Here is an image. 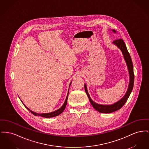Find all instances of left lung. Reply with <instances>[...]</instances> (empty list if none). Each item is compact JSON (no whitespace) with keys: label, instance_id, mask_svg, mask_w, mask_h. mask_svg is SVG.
Wrapping results in <instances>:
<instances>
[{"label":"left lung","instance_id":"8db88e82","mask_svg":"<svg viewBox=\"0 0 149 149\" xmlns=\"http://www.w3.org/2000/svg\"><path fill=\"white\" fill-rule=\"evenodd\" d=\"M114 32H115V30H113ZM113 43L117 45L118 48H120V49L122 51L123 54L124 56V59L125 60V62L127 64L128 69L130 72V82L129 84V87L128 91L125 95V96L123 97L120 101L118 102L115 103L113 105H102L97 104L93 102L90 97L89 96L88 92L87 89V86L84 85V88H85V91L88 97L89 98V100L91 104V105L93 106L94 109H95L97 111H99L100 113H113L115 111H117L121 109L123 107V106L125 104L126 101H127L128 97H130V95L133 89V84H134V72H133V63L132 61L131 57L128 52L127 47L125 45V44L124 42L123 41L122 39H115L113 41Z\"/></svg>","mask_w":149,"mask_h":149}]
</instances>
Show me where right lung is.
<instances>
[{
    "instance_id": "obj_1",
    "label": "right lung",
    "mask_w": 149,
    "mask_h": 149,
    "mask_svg": "<svg viewBox=\"0 0 149 149\" xmlns=\"http://www.w3.org/2000/svg\"><path fill=\"white\" fill-rule=\"evenodd\" d=\"M71 83H70V85H71ZM68 94H69V92H68V96L66 97V100L65 101V103L63 104V105L59 109H58L57 110L55 111H53L52 113H45V114H38V113H34L32 111H31L30 109H29L26 106L25 107L27 109L30 111L32 114L33 115H34L35 116H42V117H44V118H52V117H54V116H56L60 114H61L62 113L63 111V110H65V107H66V106L67 104V102H68Z\"/></svg>"
}]
</instances>
